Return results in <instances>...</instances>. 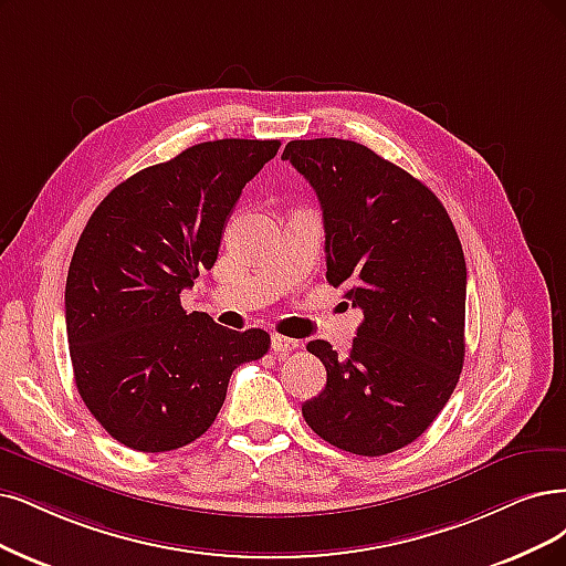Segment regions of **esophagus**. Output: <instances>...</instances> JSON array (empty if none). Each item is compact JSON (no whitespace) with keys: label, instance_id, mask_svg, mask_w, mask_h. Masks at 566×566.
<instances>
[{"label":"esophagus","instance_id":"1","mask_svg":"<svg viewBox=\"0 0 566 566\" xmlns=\"http://www.w3.org/2000/svg\"><path fill=\"white\" fill-rule=\"evenodd\" d=\"M270 347H272V352H277V354H289V352H294L298 347V340L280 336V333H272Z\"/></svg>","mask_w":566,"mask_h":566}]
</instances>
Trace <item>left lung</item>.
Masks as SVG:
<instances>
[{
    "label": "left lung",
    "mask_w": 566,
    "mask_h": 566,
    "mask_svg": "<svg viewBox=\"0 0 566 566\" xmlns=\"http://www.w3.org/2000/svg\"><path fill=\"white\" fill-rule=\"evenodd\" d=\"M282 158L322 202L328 284H347L364 312L347 359L307 343L326 387L303 403L305 422L352 454L401 450L431 427L464 366L462 242L441 200L364 144L294 139Z\"/></svg>",
    "instance_id": "8db88e82"
}]
</instances>
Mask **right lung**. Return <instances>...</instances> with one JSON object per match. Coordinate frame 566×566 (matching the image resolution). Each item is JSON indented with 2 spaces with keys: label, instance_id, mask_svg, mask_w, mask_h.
<instances>
[{
  "label": "right lung",
  "instance_id": "obj_1",
  "mask_svg": "<svg viewBox=\"0 0 566 566\" xmlns=\"http://www.w3.org/2000/svg\"><path fill=\"white\" fill-rule=\"evenodd\" d=\"M277 139H217L144 167L104 198L76 242L65 319L76 389L125 448L177 450L200 438L228 380L270 347L230 331L179 294L214 265L226 219Z\"/></svg>",
  "mask_w": 566,
  "mask_h": 566
}]
</instances>
